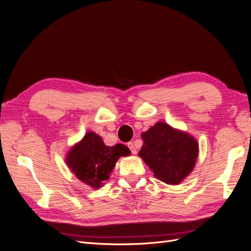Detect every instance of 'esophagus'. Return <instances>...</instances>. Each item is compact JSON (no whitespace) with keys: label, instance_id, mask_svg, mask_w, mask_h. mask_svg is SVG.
I'll return each mask as SVG.
<instances>
[{"label":"esophagus","instance_id":"1","mask_svg":"<svg viewBox=\"0 0 251 251\" xmlns=\"http://www.w3.org/2000/svg\"><path fill=\"white\" fill-rule=\"evenodd\" d=\"M127 147H128V149L131 150V151H132V154H136L137 153V151H136V149H135V147H134V144H133V142H128L127 143Z\"/></svg>","mask_w":251,"mask_h":251}]
</instances>
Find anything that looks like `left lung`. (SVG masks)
<instances>
[{
	"instance_id": "8db88e82",
	"label": "left lung",
	"mask_w": 251,
	"mask_h": 251,
	"mask_svg": "<svg viewBox=\"0 0 251 251\" xmlns=\"http://www.w3.org/2000/svg\"><path fill=\"white\" fill-rule=\"evenodd\" d=\"M141 137L143 144L138 155L157 179L176 185L194 170L199 146L193 136L159 121Z\"/></svg>"
}]
</instances>
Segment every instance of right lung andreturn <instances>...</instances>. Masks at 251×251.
Segmentation results:
<instances>
[{"label":"right lung","instance_id":"add662e5","mask_svg":"<svg viewBox=\"0 0 251 251\" xmlns=\"http://www.w3.org/2000/svg\"><path fill=\"white\" fill-rule=\"evenodd\" d=\"M130 154L125 144L108 147L100 135L88 132L68 151L66 163L77 179L97 189L109 179L118 159Z\"/></svg>","mask_w":251,"mask_h":251}]
</instances>
